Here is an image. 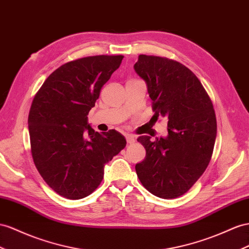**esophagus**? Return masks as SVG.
<instances>
[{
	"label": "esophagus",
	"mask_w": 249,
	"mask_h": 249,
	"mask_svg": "<svg viewBox=\"0 0 249 249\" xmlns=\"http://www.w3.org/2000/svg\"><path fill=\"white\" fill-rule=\"evenodd\" d=\"M126 141H127V143H128V144H132V143L136 142V138H135V136L127 135L126 136Z\"/></svg>",
	"instance_id": "esophagus-1"
}]
</instances>
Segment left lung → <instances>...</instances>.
<instances>
[{"mask_svg": "<svg viewBox=\"0 0 249 249\" xmlns=\"http://www.w3.org/2000/svg\"><path fill=\"white\" fill-rule=\"evenodd\" d=\"M133 68L147 85L155 116L168 119L167 137L138 138L146 157L136 165L137 175L152 195L174 199L187 193L212 159L213 106L196 74L179 62L140 54Z\"/></svg>", "mask_w": 249, "mask_h": 249, "instance_id": "8db88e82", "label": "left lung"}]
</instances>
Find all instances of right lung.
I'll list each match as a JSON object with an SVG mask.
<instances>
[{
  "label": "right lung",
  "instance_id": "1",
  "mask_svg": "<svg viewBox=\"0 0 249 249\" xmlns=\"http://www.w3.org/2000/svg\"><path fill=\"white\" fill-rule=\"evenodd\" d=\"M123 55H94L64 64L50 74L30 107L28 129L36 167L49 187L83 199L104 177L105 164L126 146L117 130L98 132L87 114Z\"/></svg>",
  "mask_w": 249,
  "mask_h": 249
}]
</instances>
